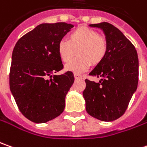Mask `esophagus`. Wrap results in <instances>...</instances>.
Masks as SVG:
<instances>
[{
	"mask_svg": "<svg viewBox=\"0 0 147 147\" xmlns=\"http://www.w3.org/2000/svg\"><path fill=\"white\" fill-rule=\"evenodd\" d=\"M74 76H75V79H76V80H78V79H82V78H83V76H82L81 75H79V74H75Z\"/></svg>",
	"mask_w": 147,
	"mask_h": 147,
	"instance_id": "esophagus-1",
	"label": "esophagus"
}]
</instances>
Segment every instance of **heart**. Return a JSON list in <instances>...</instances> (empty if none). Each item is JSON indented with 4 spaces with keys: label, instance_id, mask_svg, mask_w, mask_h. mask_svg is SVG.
Returning <instances> with one entry per match:
<instances>
[{
    "label": "heart",
    "instance_id": "b5f03b06",
    "mask_svg": "<svg viewBox=\"0 0 147 147\" xmlns=\"http://www.w3.org/2000/svg\"><path fill=\"white\" fill-rule=\"evenodd\" d=\"M58 52L64 63L69 62L77 53L78 57L70 61L66 69L80 74L86 71L92 63L98 65L102 62L107 53V41L93 29L80 27L69 34L68 40L59 41Z\"/></svg>",
    "mask_w": 147,
    "mask_h": 147
}]
</instances>
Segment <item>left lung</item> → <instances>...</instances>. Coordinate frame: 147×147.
Returning a JSON list of instances; mask_svg holds the SVG:
<instances>
[{"label": "left lung", "instance_id": "8db88e82", "mask_svg": "<svg viewBox=\"0 0 147 147\" xmlns=\"http://www.w3.org/2000/svg\"><path fill=\"white\" fill-rule=\"evenodd\" d=\"M101 28L107 41V53L89 76L102 77L96 83L85 80L83 96L86 111L102 121H113L124 114L138 84V57L134 45L109 23L90 24Z\"/></svg>", "mask_w": 147, "mask_h": 147}]
</instances>
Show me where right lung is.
<instances>
[{"label": "right lung", "mask_w": 147, "mask_h": 147, "mask_svg": "<svg viewBox=\"0 0 147 147\" xmlns=\"http://www.w3.org/2000/svg\"><path fill=\"white\" fill-rule=\"evenodd\" d=\"M66 23H42L18 40L12 53L9 88L21 113L34 123H45L63 113L74 75H51L63 69L58 45L73 28ZM49 77L50 79H48Z\"/></svg>", "instance_id": "1"}]
</instances>
